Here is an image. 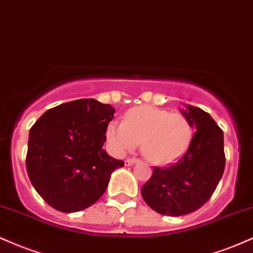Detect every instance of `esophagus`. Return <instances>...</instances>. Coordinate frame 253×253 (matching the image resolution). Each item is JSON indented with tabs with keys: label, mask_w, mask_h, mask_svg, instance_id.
Listing matches in <instances>:
<instances>
[{
	"label": "esophagus",
	"mask_w": 253,
	"mask_h": 253,
	"mask_svg": "<svg viewBox=\"0 0 253 253\" xmlns=\"http://www.w3.org/2000/svg\"><path fill=\"white\" fill-rule=\"evenodd\" d=\"M137 161H138L137 159H126L124 163H126V166H132V165H135Z\"/></svg>",
	"instance_id": "esophagus-1"
}]
</instances>
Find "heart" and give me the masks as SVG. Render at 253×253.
<instances>
[{"instance_id":"heart-1","label":"heart","mask_w":253,"mask_h":253,"mask_svg":"<svg viewBox=\"0 0 253 253\" xmlns=\"http://www.w3.org/2000/svg\"><path fill=\"white\" fill-rule=\"evenodd\" d=\"M193 133L192 123L182 114L141 105L130 109L124 122H110L106 141L117 154L135 149L141 143L142 154L148 161L165 166L186 153Z\"/></svg>"}]
</instances>
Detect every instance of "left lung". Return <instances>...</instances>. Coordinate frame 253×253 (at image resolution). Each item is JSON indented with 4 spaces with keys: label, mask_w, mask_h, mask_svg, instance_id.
Returning a JSON list of instances; mask_svg holds the SVG:
<instances>
[{
    "label": "left lung",
    "mask_w": 253,
    "mask_h": 253,
    "mask_svg": "<svg viewBox=\"0 0 253 253\" xmlns=\"http://www.w3.org/2000/svg\"><path fill=\"white\" fill-rule=\"evenodd\" d=\"M182 115L195 129L183 156L167 168L154 167L141 188L149 207L162 215L180 216L200 209L212 197L225 169L224 132L206 111L187 105Z\"/></svg>",
    "instance_id": "left-lung-1"
}]
</instances>
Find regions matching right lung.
<instances>
[{
	"label": "right lung",
	"instance_id": "add662e5",
	"mask_svg": "<svg viewBox=\"0 0 253 253\" xmlns=\"http://www.w3.org/2000/svg\"><path fill=\"white\" fill-rule=\"evenodd\" d=\"M115 109L92 98L47 110L29 130L26 168L33 187L53 209H87L104 194L122 160L103 149Z\"/></svg>",
	"mask_w": 253,
	"mask_h": 253
}]
</instances>
